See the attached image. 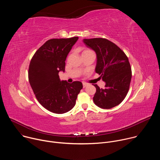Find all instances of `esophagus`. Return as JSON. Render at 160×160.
Instances as JSON below:
<instances>
[{
  "label": "esophagus",
  "mask_w": 160,
  "mask_h": 160,
  "mask_svg": "<svg viewBox=\"0 0 160 160\" xmlns=\"http://www.w3.org/2000/svg\"><path fill=\"white\" fill-rule=\"evenodd\" d=\"M87 85H88V84H87V83H85V82L83 83V88H85V87H87Z\"/></svg>",
  "instance_id": "esophagus-1"
}]
</instances>
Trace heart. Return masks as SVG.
<instances>
[{"instance_id": "1", "label": "heart", "mask_w": 160, "mask_h": 160, "mask_svg": "<svg viewBox=\"0 0 160 160\" xmlns=\"http://www.w3.org/2000/svg\"><path fill=\"white\" fill-rule=\"evenodd\" d=\"M92 52V51H90V50H89V49H86V50H84V51H83L82 54H84V53H88V52Z\"/></svg>"}]
</instances>
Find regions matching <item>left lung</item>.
<instances>
[{"label":"left lung","mask_w":160,"mask_h":160,"mask_svg":"<svg viewBox=\"0 0 160 160\" xmlns=\"http://www.w3.org/2000/svg\"><path fill=\"white\" fill-rule=\"evenodd\" d=\"M88 48L95 51L97 62L95 71L106 83L105 88L98 85L93 101L102 109H111L120 104L126 97L132 78L128 59L116 44L102 38L83 39Z\"/></svg>","instance_id":"left-lung-1"}]
</instances>
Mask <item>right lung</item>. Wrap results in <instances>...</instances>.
<instances>
[{
	"label": "right lung",
	"mask_w": 160,
	"mask_h": 160,
	"mask_svg": "<svg viewBox=\"0 0 160 160\" xmlns=\"http://www.w3.org/2000/svg\"><path fill=\"white\" fill-rule=\"evenodd\" d=\"M78 37L50 39L37 51L29 66L28 79L37 99L48 110L62 114L70 111L82 83L61 80L59 72H64L65 61Z\"/></svg>",
	"instance_id": "right-lung-1"
}]
</instances>
